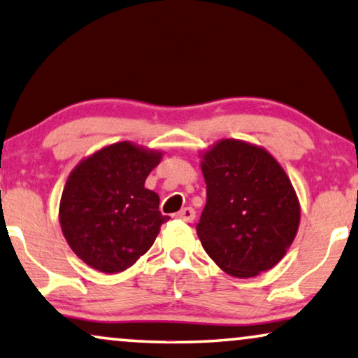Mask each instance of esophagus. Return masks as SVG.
<instances>
[{
    "instance_id": "esophagus-1",
    "label": "esophagus",
    "mask_w": 358,
    "mask_h": 358,
    "mask_svg": "<svg viewBox=\"0 0 358 358\" xmlns=\"http://www.w3.org/2000/svg\"><path fill=\"white\" fill-rule=\"evenodd\" d=\"M176 217L179 220H184V222H192V220L196 219V210H194L192 207H184L182 210H179V213L176 214Z\"/></svg>"
}]
</instances>
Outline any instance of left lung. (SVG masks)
Here are the masks:
<instances>
[{
	"instance_id": "1",
	"label": "left lung",
	"mask_w": 358,
	"mask_h": 358,
	"mask_svg": "<svg viewBox=\"0 0 358 358\" xmlns=\"http://www.w3.org/2000/svg\"><path fill=\"white\" fill-rule=\"evenodd\" d=\"M199 156L207 201L197 236L204 250L239 279L272 268L301 224V204L284 167L241 139H220Z\"/></svg>"
}]
</instances>
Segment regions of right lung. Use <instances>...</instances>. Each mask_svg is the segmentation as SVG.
<instances>
[{
    "label": "right lung",
    "instance_id": "obj_1",
    "mask_svg": "<svg viewBox=\"0 0 358 358\" xmlns=\"http://www.w3.org/2000/svg\"><path fill=\"white\" fill-rule=\"evenodd\" d=\"M162 151L131 141L104 145L79 161L66 180L59 224L83 262L104 273L126 271L151 249L169 220L159 196L145 189Z\"/></svg>",
    "mask_w": 358,
    "mask_h": 358
}]
</instances>
